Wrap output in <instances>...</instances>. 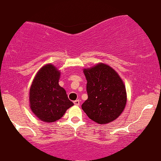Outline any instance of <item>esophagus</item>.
Wrapping results in <instances>:
<instances>
[{
	"mask_svg": "<svg viewBox=\"0 0 161 161\" xmlns=\"http://www.w3.org/2000/svg\"><path fill=\"white\" fill-rule=\"evenodd\" d=\"M73 103H74V104L75 105V106H79V103H80V102H79V100H78V99H77V100L74 101Z\"/></svg>",
	"mask_w": 161,
	"mask_h": 161,
	"instance_id": "esophagus-1",
	"label": "esophagus"
}]
</instances>
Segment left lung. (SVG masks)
<instances>
[{
  "label": "left lung",
  "instance_id": "1",
  "mask_svg": "<svg viewBox=\"0 0 161 161\" xmlns=\"http://www.w3.org/2000/svg\"><path fill=\"white\" fill-rule=\"evenodd\" d=\"M87 80L88 99L82 109L88 117L99 124L117 119L126 104V91L119 74L106 64L98 63L83 69Z\"/></svg>",
  "mask_w": 161,
  "mask_h": 161
}]
</instances>
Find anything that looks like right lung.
Masks as SVG:
<instances>
[{"mask_svg":"<svg viewBox=\"0 0 161 161\" xmlns=\"http://www.w3.org/2000/svg\"><path fill=\"white\" fill-rule=\"evenodd\" d=\"M61 72L52 64H46L37 72L29 91L32 113L45 123H52L63 116L73 106L66 92L58 84Z\"/></svg>","mask_w":161,"mask_h":161,"instance_id":"right-lung-1","label":"right lung"}]
</instances>
